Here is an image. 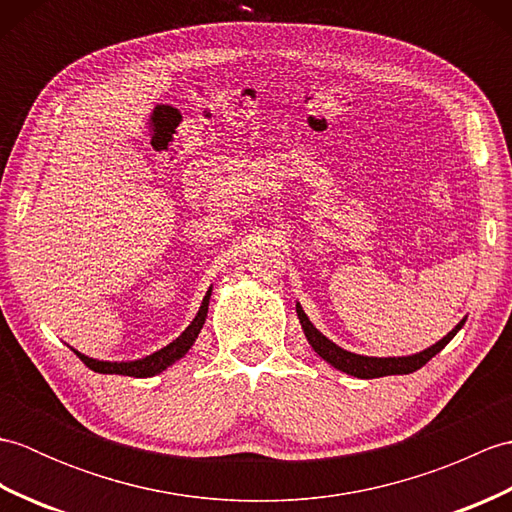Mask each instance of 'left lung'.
I'll return each instance as SVG.
<instances>
[{"label":"left lung","mask_w":512,"mask_h":512,"mask_svg":"<svg viewBox=\"0 0 512 512\" xmlns=\"http://www.w3.org/2000/svg\"><path fill=\"white\" fill-rule=\"evenodd\" d=\"M297 317L301 321L303 332H306L308 343L312 345V350L317 352L323 361H328L332 367L341 369V372L356 376V378H380V376H391V374L416 372V369L427 365L433 356L444 350V345H447L453 336L460 332V328L466 321V319H462L447 336H444V339H440L436 345H431V347H427V350H422L418 354L376 358V356H361V354L347 352V350H343V347L332 343L330 339H325V336L310 323V319L306 317V312L301 310L299 303H297Z\"/></svg>","instance_id":"left-lung-1"}]
</instances>
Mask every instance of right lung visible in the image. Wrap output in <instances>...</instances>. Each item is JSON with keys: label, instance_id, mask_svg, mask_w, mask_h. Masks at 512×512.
<instances>
[{"label": "right lung", "instance_id": "add662e5", "mask_svg": "<svg viewBox=\"0 0 512 512\" xmlns=\"http://www.w3.org/2000/svg\"><path fill=\"white\" fill-rule=\"evenodd\" d=\"M209 299H211V288L206 292L204 299H202V306L195 314V319L191 321V325L187 330H184L176 341L169 343L167 347H162V350L149 354L145 358H138V361H127V363H110V361H96V358L85 356L81 352L74 354L81 358V361L88 365L90 369L99 374H121V376H134V378H147V376H156L160 372H165L169 365H173L176 361L187 354L191 350V345L198 339V334L202 330V325L206 321V312H209Z\"/></svg>", "mask_w": 512, "mask_h": 512}]
</instances>
